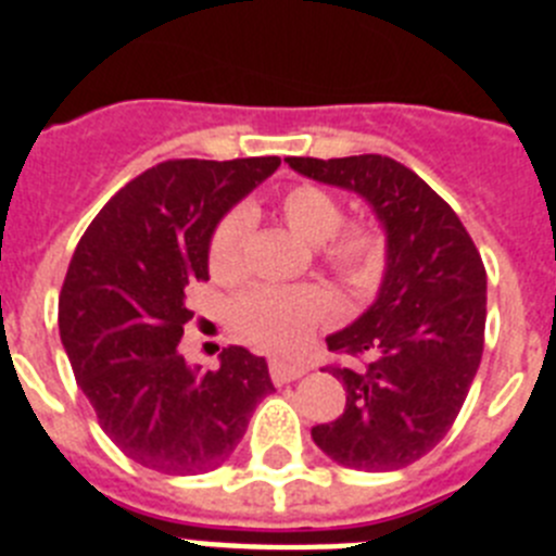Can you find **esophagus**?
Wrapping results in <instances>:
<instances>
[{
	"label": "esophagus",
	"mask_w": 556,
	"mask_h": 556,
	"mask_svg": "<svg viewBox=\"0 0 556 556\" xmlns=\"http://www.w3.org/2000/svg\"><path fill=\"white\" fill-rule=\"evenodd\" d=\"M269 376H273L275 384H289L294 378L306 376V367L294 365V362H281V358H273L269 362Z\"/></svg>",
	"instance_id": "esophagus-1"
}]
</instances>
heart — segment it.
Segmentation results:
<instances>
[{
  "label": "heart",
  "mask_w": 556,
  "mask_h": 556,
  "mask_svg": "<svg viewBox=\"0 0 556 556\" xmlns=\"http://www.w3.org/2000/svg\"><path fill=\"white\" fill-rule=\"evenodd\" d=\"M281 217L303 242L320 248L326 262L351 283H367L381 262V239L370 228H351L337 233L342 225V205L320 186H294L281 198ZM253 228L250 208H230L214 228L208 244L211 273L230 278L242 267L248 233ZM331 308L328 294L317 287H255L233 303V326L248 342L264 351H289L303 333L323 320Z\"/></svg>",
  "instance_id": "heart-1"
}]
</instances>
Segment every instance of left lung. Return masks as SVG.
Returning a JSON list of instances; mask_svg holds the SVG:
<instances>
[{"label": "left lung", "instance_id": "obj_1", "mask_svg": "<svg viewBox=\"0 0 556 556\" xmlns=\"http://www.w3.org/2000/svg\"><path fill=\"white\" fill-rule=\"evenodd\" d=\"M298 175L353 191L384 230L376 301L328 333V351L365 358L331 367L345 412L314 426L337 465L384 473L429 454L459 415L484 351L488 273L473 239L426 180L387 155L287 159Z\"/></svg>", "mask_w": 556, "mask_h": 556}]
</instances>
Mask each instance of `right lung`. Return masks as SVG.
Instances as JSON below:
<instances>
[{"label":"right lung","instance_id":"add662e5","mask_svg":"<svg viewBox=\"0 0 556 556\" xmlns=\"http://www.w3.org/2000/svg\"><path fill=\"white\" fill-rule=\"evenodd\" d=\"M281 159L164 161L116 191L77 244L58 328L77 384L116 448L144 468L194 476L242 443L275 392L264 356L230 345L219 370L180 353L186 289L208 281L219 219Z\"/></svg>","mask_w":556,"mask_h":556}]
</instances>
